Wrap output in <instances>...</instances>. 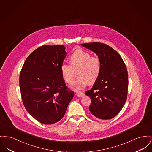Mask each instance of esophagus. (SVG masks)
I'll return each instance as SVG.
<instances>
[{"label": "esophagus", "instance_id": "esophagus-1", "mask_svg": "<svg viewBox=\"0 0 152 152\" xmlns=\"http://www.w3.org/2000/svg\"><path fill=\"white\" fill-rule=\"evenodd\" d=\"M77 96L78 97H79V98H83V97H84L85 96V94L83 92H80L77 93Z\"/></svg>", "mask_w": 152, "mask_h": 152}]
</instances>
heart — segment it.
<instances>
[{"instance_id": "b5f03b06", "label": "heart", "mask_w": 152, "mask_h": 152, "mask_svg": "<svg viewBox=\"0 0 152 152\" xmlns=\"http://www.w3.org/2000/svg\"><path fill=\"white\" fill-rule=\"evenodd\" d=\"M71 65L63 63L60 71L63 79L70 83L73 77L72 68L79 67L77 72V78L72 81L70 87L75 91H80L89 84H93L98 80L101 72V63L98 57H92L91 54L83 50H77L70 56Z\"/></svg>"}]
</instances>
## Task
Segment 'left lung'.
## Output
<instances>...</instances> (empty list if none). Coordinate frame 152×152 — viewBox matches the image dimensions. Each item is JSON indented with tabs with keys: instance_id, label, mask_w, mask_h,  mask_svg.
I'll return each instance as SVG.
<instances>
[{
	"instance_id": "1",
	"label": "left lung",
	"mask_w": 152,
	"mask_h": 152,
	"mask_svg": "<svg viewBox=\"0 0 152 152\" xmlns=\"http://www.w3.org/2000/svg\"><path fill=\"white\" fill-rule=\"evenodd\" d=\"M94 52L101 63V72L92 89L86 92L91 99L89 111L100 119L113 118L127 99L128 73L121 56L110 46L100 42L81 44Z\"/></svg>"
}]
</instances>
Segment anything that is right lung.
Listing matches in <instances>:
<instances>
[{"label":"right lung","mask_w":152,"mask_h":152,"mask_svg":"<svg viewBox=\"0 0 152 152\" xmlns=\"http://www.w3.org/2000/svg\"><path fill=\"white\" fill-rule=\"evenodd\" d=\"M64 45H44L30 54L19 76L23 103L40 123L60 121L74 96L65 86L60 66L66 56Z\"/></svg>","instance_id":"1"}]
</instances>
